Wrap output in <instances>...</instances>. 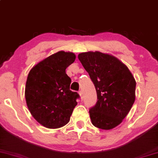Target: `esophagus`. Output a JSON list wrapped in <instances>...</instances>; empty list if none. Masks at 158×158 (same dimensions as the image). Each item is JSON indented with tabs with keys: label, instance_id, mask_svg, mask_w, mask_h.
<instances>
[{
	"label": "esophagus",
	"instance_id": "obj_1",
	"mask_svg": "<svg viewBox=\"0 0 158 158\" xmlns=\"http://www.w3.org/2000/svg\"><path fill=\"white\" fill-rule=\"evenodd\" d=\"M79 95H80V97L82 98V97H83V93H82V90H79Z\"/></svg>",
	"mask_w": 158,
	"mask_h": 158
}]
</instances>
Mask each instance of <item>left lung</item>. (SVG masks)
<instances>
[{
    "mask_svg": "<svg viewBox=\"0 0 158 158\" xmlns=\"http://www.w3.org/2000/svg\"><path fill=\"white\" fill-rule=\"evenodd\" d=\"M78 58L97 90L98 100L89 110L92 124L104 130L115 128L135 101V78L126 64L110 54L89 51Z\"/></svg>",
    "mask_w": 158,
    "mask_h": 158,
    "instance_id": "left-lung-1",
    "label": "left lung"
}]
</instances>
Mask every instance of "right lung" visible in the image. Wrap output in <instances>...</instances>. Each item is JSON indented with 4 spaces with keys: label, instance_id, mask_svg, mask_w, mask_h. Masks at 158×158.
I'll return each mask as SVG.
<instances>
[{
    "label": "right lung",
    "instance_id": "1",
    "mask_svg": "<svg viewBox=\"0 0 158 158\" xmlns=\"http://www.w3.org/2000/svg\"><path fill=\"white\" fill-rule=\"evenodd\" d=\"M76 55L59 51L48 56L30 70L25 87L27 106L34 119L48 128H58L70 121L79 97L70 90L71 79L65 70Z\"/></svg>",
    "mask_w": 158,
    "mask_h": 158
}]
</instances>
